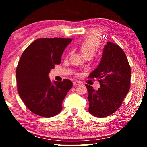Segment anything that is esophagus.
Returning a JSON list of instances; mask_svg holds the SVG:
<instances>
[{"mask_svg":"<svg viewBox=\"0 0 147 147\" xmlns=\"http://www.w3.org/2000/svg\"><path fill=\"white\" fill-rule=\"evenodd\" d=\"M81 83L80 82H78V81H75V82H73V86H78V85H80V84Z\"/></svg>","mask_w":147,"mask_h":147,"instance_id":"obj_1","label":"esophagus"}]
</instances>
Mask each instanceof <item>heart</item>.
Returning <instances> with one entry per match:
<instances>
[{"label":"heart","instance_id":"heart-1","mask_svg":"<svg viewBox=\"0 0 147 147\" xmlns=\"http://www.w3.org/2000/svg\"><path fill=\"white\" fill-rule=\"evenodd\" d=\"M100 43V40L97 32L92 31L80 45V51L84 57L86 56L93 57L98 49Z\"/></svg>","mask_w":147,"mask_h":147}]
</instances>
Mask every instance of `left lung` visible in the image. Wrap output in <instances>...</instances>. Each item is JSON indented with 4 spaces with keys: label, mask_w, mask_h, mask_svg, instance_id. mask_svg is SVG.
Segmentation results:
<instances>
[{
    "label": "left lung",
    "mask_w": 147,
    "mask_h": 147,
    "mask_svg": "<svg viewBox=\"0 0 147 147\" xmlns=\"http://www.w3.org/2000/svg\"><path fill=\"white\" fill-rule=\"evenodd\" d=\"M88 78H98L100 84L97 91L86 84L89 112L100 118L115 112L130 88L131 69L123 49L108 41L103 49L100 63Z\"/></svg>",
    "instance_id": "left-lung-1"
}]
</instances>
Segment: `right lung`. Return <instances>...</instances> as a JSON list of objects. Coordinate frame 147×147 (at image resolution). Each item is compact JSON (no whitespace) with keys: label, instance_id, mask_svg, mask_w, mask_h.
<instances>
[{"label":"right lung","instance_id":"1","mask_svg":"<svg viewBox=\"0 0 147 147\" xmlns=\"http://www.w3.org/2000/svg\"><path fill=\"white\" fill-rule=\"evenodd\" d=\"M72 39H38L24 50L16 69L20 97L32 112L51 117L60 112L62 101L73 87L68 79L51 82L49 74L61 63L65 49Z\"/></svg>","mask_w":147,"mask_h":147}]
</instances>
